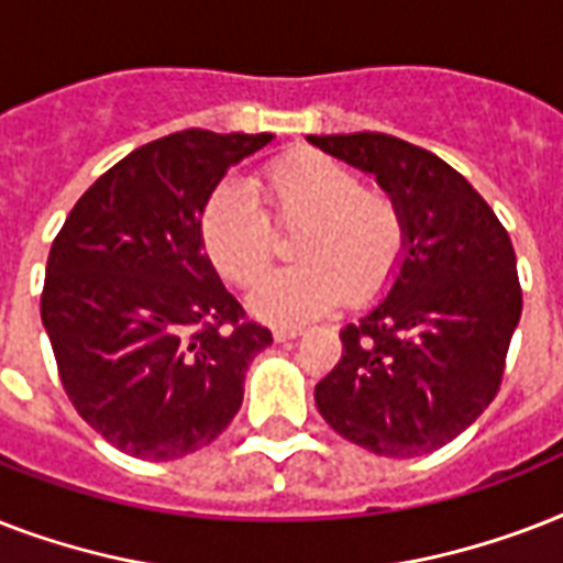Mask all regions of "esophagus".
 <instances>
[{
  "instance_id": "obj_1",
  "label": "esophagus",
  "mask_w": 563,
  "mask_h": 563,
  "mask_svg": "<svg viewBox=\"0 0 563 563\" xmlns=\"http://www.w3.org/2000/svg\"><path fill=\"white\" fill-rule=\"evenodd\" d=\"M303 333L300 327H274V342H291Z\"/></svg>"
}]
</instances>
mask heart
Here are the masks:
<instances>
[{
    "label": "heart",
    "instance_id": "b5f03b06",
    "mask_svg": "<svg viewBox=\"0 0 563 563\" xmlns=\"http://www.w3.org/2000/svg\"><path fill=\"white\" fill-rule=\"evenodd\" d=\"M274 224H295L298 263L265 272L247 295L256 318L303 324L335 303L362 307L383 295L406 256V216L391 192L362 187L347 163L298 148L256 175ZM203 254L224 280L247 286L272 260L274 233L265 212L233 184L207 195L198 219Z\"/></svg>",
    "mask_w": 563,
    "mask_h": 563
}]
</instances>
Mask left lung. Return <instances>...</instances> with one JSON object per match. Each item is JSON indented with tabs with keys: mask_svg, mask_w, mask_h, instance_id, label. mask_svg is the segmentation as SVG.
I'll list each match as a JSON object with an SVG mask.
<instances>
[{
	"mask_svg": "<svg viewBox=\"0 0 563 563\" xmlns=\"http://www.w3.org/2000/svg\"><path fill=\"white\" fill-rule=\"evenodd\" d=\"M307 140L374 175L409 230L388 295L342 327V360L316 385V406L371 453L427 455L499 391L523 312L511 239L488 201L427 148L374 131Z\"/></svg>",
	"mask_w": 563,
	"mask_h": 563,
	"instance_id": "8db88e82",
	"label": "left lung"
}]
</instances>
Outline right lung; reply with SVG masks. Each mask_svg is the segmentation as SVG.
Instances as JSON below:
<instances>
[{
	"mask_svg": "<svg viewBox=\"0 0 563 563\" xmlns=\"http://www.w3.org/2000/svg\"><path fill=\"white\" fill-rule=\"evenodd\" d=\"M272 140L189 128L140 145L52 242L40 316L64 391L134 459L169 462L216 441L242 406L247 365L272 344L198 236L207 195Z\"/></svg>",
	"mask_w": 563,
	"mask_h": 563,
	"instance_id": "1",
	"label": "right lung"
}]
</instances>
